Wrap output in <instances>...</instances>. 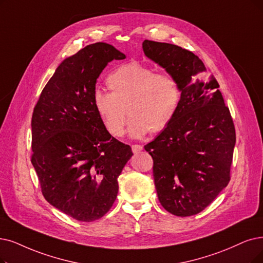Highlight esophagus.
I'll use <instances>...</instances> for the list:
<instances>
[{"label":"esophagus","instance_id":"1","mask_svg":"<svg viewBox=\"0 0 263 263\" xmlns=\"http://www.w3.org/2000/svg\"><path fill=\"white\" fill-rule=\"evenodd\" d=\"M132 150H133L134 153L140 152L142 150V145H140V144H133L132 145Z\"/></svg>","mask_w":263,"mask_h":263}]
</instances>
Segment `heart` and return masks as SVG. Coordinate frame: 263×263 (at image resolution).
Segmentation results:
<instances>
[{"mask_svg": "<svg viewBox=\"0 0 263 263\" xmlns=\"http://www.w3.org/2000/svg\"><path fill=\"white\" fill-rule=\"evenodd\" d=\"M107 85L111 92L96 90L92 104L104 129L113 137L124 134L126 111L130 117L129 136L141 138L150 130H164L180 106L181 89L178 81L138 62L115 69L108 76Z\"/></svg>", "mask_w": 263, "mask_h": 263, "instance_id": "heart-1", "label": "heart"}]
</instances>
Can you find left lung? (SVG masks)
Wrapping results in <instances>:
<instances>
[{
  "label": "left lung",
  "instance_id": "left-lung-1",
  "mask_svg": "<svg viewBox=\"0 0 263 263\" xmlns=\"http://www.w3.org/2000/svg\"><path fill=\"white\" fill-rule=\"evenodd\" d=\"M144 55L173 76L181 101L173 122L144 145L153 159L157 197L179 217L201 213L230 181L235 128L214 76L192 51L144 40Z\"/></svg>",
  "mask_w": 263,
  "mask_h": 263
}]
</instances>
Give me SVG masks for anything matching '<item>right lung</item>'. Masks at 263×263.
<instances>
[{
    "label": "right lung",
    "instance_id": "add662e5",
    "mask_svg": "<svg viewBox=\"0 0 263 263\" xmlns=\"http://www.w3.org/2000/svg\"><path fill=\"white\" fill-rule=\"evenodd\" d=\"M125 55L95 43L66 58L41 92L32 128V163L46 201L79 221L106 215L133 152L104 129L92 95L102 70Z\"/></svg>",
    "mask_w": 263,
    "mask_h": 263
}]
</instances>
